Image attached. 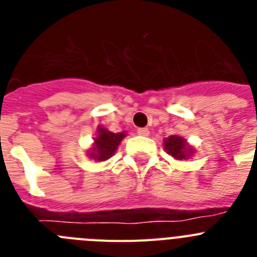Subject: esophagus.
<instances>
[{
	"instance_id": "obj_1",
	"label": "esophagus",
	"mask_w": 257,
	"mask_h": 257,
	"mask_svg": "<svg viewBox=\"0 0 257 257\" xmlns=\"http://www.w3.org/2000/svg\"><path fill=\"white\" fill-rule=\"evenodd\" d=\"M138 135L148 136L149 135V130L147 128V127H144V128H138Z\"/></svg>"
}]
</instances>
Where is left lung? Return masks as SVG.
I'll list each match as a JSON object with an SVG mask.
<instances>
[{
  "instance_id": "8db88e82",
  "label": "left lung",
  "mask_w": 257,
  "mask_h": 257,
  "mask_svg": "<svg viewBox=\"0 0 257 257\" xmlns=\"http://www.w3.org/2000/svg\"><path fill=\"white\" fill-rule=\"evenodd\" d=\"M163 147L170 156L179 161L188 160L194 152V149L187 144V140L179 135H171L163 140Z\"/></svg>"
}]
</instances>
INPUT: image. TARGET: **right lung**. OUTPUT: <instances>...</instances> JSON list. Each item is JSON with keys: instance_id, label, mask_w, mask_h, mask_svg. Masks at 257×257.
I'll use <instances>...</instances> for the list:
<instances>
[{"instance_id": "obj_1", "label": "right lung", "mask_w": 257, "mask_h": 257, "mask_svg": "<svg viewBox=\"0 0 257 257\" xmlns=\"http://www.w3.org/2000/svg\"><path fill=\"white\" fill-rule=\"evenodd\" d=\"M124 136L126 133H110L105 127L100 126L97 128V136L94 139V147L88 151V156L92 160L106 161L115 153Z\"/></svg>"}]
</instances>
